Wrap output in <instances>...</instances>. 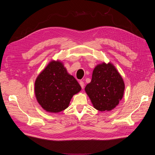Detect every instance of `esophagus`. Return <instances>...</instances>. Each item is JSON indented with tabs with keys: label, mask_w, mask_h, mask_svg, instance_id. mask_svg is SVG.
<instances>
[{
	"label": "esophagus",
	"mask_w": 155,
	"mask_h": 155,
	"mask_svg": "<svg viewBox=\"0 0 155 155\" xmlns=\"http://www.w3.org/2000/svg\"><path fill=\"white\" fill-rule=\"evenodd\" d=\"M79 85H81V88L83 89L84 88V86H85V84H84V82L83 81H79Z\"/></svg>",
	"instance_id": "obj_1"
}]
</instances>
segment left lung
I'll use <instances>...</instances> for the list:
<instances>
[{
    "mask_svg": "<svg viewBox=\"0 0 155 155\" xmlns=\"http://www.w3.org/2000/svg\"><path fill=\"white\" fill-rule=\"evenodd\" d=\"M87 94L99 111H110L119 104L125 91L124 79L111 63L96 65L91 83L85 88Z\"/></svg>",
    "mask_w": 155,
    "mask_h": 155,
    "instance_id": "1",
    "label": "left lung"
}]
</instances>
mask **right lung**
I'll list each match as a JSON object with an SVG mask.
<instances>
[{
    "label": "right lung",
    "instance_id": "obj_1",
    "mask_svg": "<svg viewBox=\"0 0 155 155\" xmlns=\"http://www.w3.org/2000/svg\"><path fill=\"white\" fill-rule=\"evenodd\" d=\"M81 87L68 73L63 63L52 60L37 77L35 94L37 102L46 112L58 113L68 107L74 95Z\"/></svg>",
    "mask_w": 155,
    "mask_h": 155
}]
</instances>
